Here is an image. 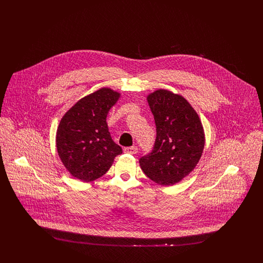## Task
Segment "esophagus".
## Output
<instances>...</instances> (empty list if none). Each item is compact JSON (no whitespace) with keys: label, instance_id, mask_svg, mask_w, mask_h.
<instances>
[{"label":"esophagus","instance_id":"1","mask_svg":"<svg viewBox=\"0 0 263 263\" xmlns=\"http://www.w3.org/2000/svg\"><path fill=\"white\" fill-rule=\"evenodd\" d=\"M124 152L127 154H131V155H135L137 154L138 148L136 146H132V147H126L124 148Z\"/></svg>","mask_w":263,"mask_h":263}]
</instances>
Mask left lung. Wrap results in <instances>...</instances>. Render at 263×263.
Masks as SVG:
<instances>
[{
    "label": "left lung",
    "instance_id": "1",
    "mask_svg": "<svg viewBox=\"0 0 263 263\" xmlns=\"http://www.w3.org/2000/svg\"><path fill=\"white\" fill-rule=\"evenodd\" d=\"M157 137L151 153L139 163L142 171L161 185H173L189 175L199 162L204 130L198 114L183 97L158 89L147 98Z\"/></svg>",
    "mask_w": 263,
    "mask_h": 263
}]
</instances>
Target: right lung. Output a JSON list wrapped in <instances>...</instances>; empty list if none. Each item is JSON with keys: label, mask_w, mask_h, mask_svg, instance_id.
Segmentation results:
<instances>
[{"label": "right lung", "mask_w": 263, "mask_h": 263, "mask_svg": "<svg viewBox=\"0 0 263 263\" xmlns=\"http://www.w3.org/2000/svg\"><path fill=\"white\" fill-rule=\"evenodd\" d=\"M120 93L102 88L79 100L63 116L56 134L58 155L67 171L89 182L106 174L114 158L122 154L106 123L109 109Z\"/></svg>", "instance_id": "1"}]
</instances>
